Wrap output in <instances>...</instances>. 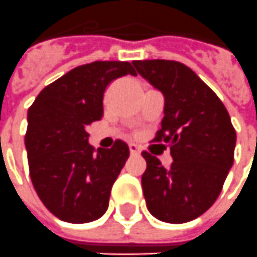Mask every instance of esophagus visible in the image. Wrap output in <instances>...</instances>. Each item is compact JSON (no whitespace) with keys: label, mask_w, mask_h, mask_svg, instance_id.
<instances>
[{"label":"esophagus","mask_w":257,"mask_h":257,"mask_svg":"<svg viewBox=\"0 0 257 257\" xmlns=\"http://www.w3.org/2000/svg\"><path fill=\"white\" fill-rule=\"evenodd\" d=\"M128 150H130V154H133V155H137V154H140L139 147L136 146V144H130V146H128Z\"/></svg>","instance_id":"34e87169"}]
</instances>
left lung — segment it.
I'll list each match as a JSON object with an SVG mask.
<instances>
[{"label":"left lung","mask_w":257,"mask_h":257,"mask_svg":"<svg viewBox=\"0 0 257 257\" xmlns=\"http://www.w3.org/2000/svg\"><path fill=\"white\" fill-rule=\"evenodd\" d=\"M133 64L164 95V118L155 141L166 143L173 159L164 168L157 157L143 152L147 208L159 221L189 222L220 196L232 168L236 133L224 103L189 67L172 60Z\"/></svg>","instance_id":"left-lung-1"}]
</instances>
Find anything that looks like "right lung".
<instances>
[{
    "label": "right lung",
    "mask_w": 257,
    "mask_h": 257,
    "mask_svg": "<svg viewBox=\"0 0 257 257\" xmlns=\"http://www.w3.org/2000/svg\"><path fill=\"white\" fill-rule=\"evenodd\" d=\"M137 75L127 61H95L47 85L28 111L25 147L39 199L57 218L85 224L109 207L111 186L130 150L117 140L110 150H93L86 127L103 116L111 81Z\"/></svg>",
    "instance_id": "add662e5"
}]
</instances>
